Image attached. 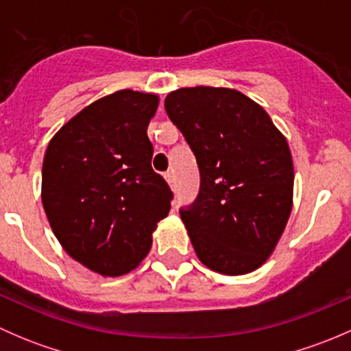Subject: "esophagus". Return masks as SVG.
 Returning <instances> with one entry per match:
<instances>
[{
    "instance_id": "obj_1",
    "label": "esophagus",
    "mask_w": 351,
    "mask_h": 351,
    "mask_svg": "<svg viewBox=\"0 0 351 351\" xmlns=\"http://www.w3.org/2000/svg\"><path fill=\"white\" fill-rule=\"evenodd\" d=\"M165 178H166V182L169 183V186H171V189H175V183H176V180H175V173H173V171H166Z\"/></svg>"
}]
</instances>
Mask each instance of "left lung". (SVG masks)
Wrapping results in <instances>:
<instances>
[{"instance_id":"8db88e82","label":"left lung","mask_w":351,"mask_h":351,"mask_svg":"<svg viewBox=\"0 0 351 351\" xmlns=\"http://www.w3.org/2000/svg\"><path fill=\"white\" fill-rule=\"evenodd\" d=\"M165 108L200 171L197 198L180 208L198 260L226 275L256 270L292 210L285 137L260 105L229 88H180L166 97Z\"/></svg>"}]
</instances>
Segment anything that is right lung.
I'll return each mask as SVG.
<instances>
[{
	"instance_id": "right-lung-1",
	"label": "right lung",
	"mask_w": 351,
	"mask_h": 351,
	"mask_svg": "<svg viewBox=\"0 0 351 351\" xmlns=\"http://www.w3.org/2000/svg\"><path fill=\"white\" fill-rule=\"evenodd\" d=\"M156 95L120 90L81 110L49 143L42 204L66 253L104 277L134 270L173 192L151 166Z\"/></svg>"
}]
</instances>
